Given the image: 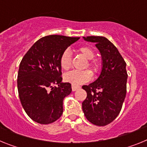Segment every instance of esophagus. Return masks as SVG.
<instances>
[{
  "label": "esophagus",
  "instance_id": "1",
  "mask_svg": "<svg viewBox=\"0 0 147 147\" xmlns=\"http://www.w3.org/2000/svg\"><path fill=\"white\" fill-rule=\"evenodd\" d=\"M71 88H72V90H73V91H76V90H78V89H79V88H80V87L72 85V87H71Z\"/></svg>",
  "mask_w": 147,
  "mask_h": 147
}]
</instances>
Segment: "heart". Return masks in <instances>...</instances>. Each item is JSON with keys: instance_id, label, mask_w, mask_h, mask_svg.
<instances>
[{"instance_id": "obj_1", "label": "heart", "mask_w": 147, "mask_h": 147, "mask_svg": "<svg viewBox=\"0 0 147 147\" xmlns=\"http://www.w3.org/2000/svg\"><path fill=\"white\" fill-rule=\"evenodd\" d=\"M79 52L86 58L89 59L85 67H89L93 71V74H96L101 68V65L96 59H94L95 53L94 51L88 45H83L79 48ZM59 64L63 70H68L71 66V52L68 49L65 50L61 54L59 59ZM92 78V73L89 70L84 71H72L65 74L64 76L65 81L72 84L73 85H80L84 83L88 82Z\"/></svg>"}]
</instances>
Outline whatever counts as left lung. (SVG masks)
Masks as SVG:
<instances>
[{"label": "left lung", "instance_id": "left-lung-1", "mask_svg": "<svg viewBox=\"0 0 147 147\" xmlns=\"http://www.w3.org/2000/svg\"><path fill=\"white\" fill-rule=\"evenodd\" d=\"M83 38L96 43L102 59V71L98 79L82 86L87 92L82 102L83 112L92 124L107 125L117 117L125 98L127 64L117 48L106 37L89 36Z\"/></svg>", "mask_w": 147, "mask_h": 147}]
</instances>
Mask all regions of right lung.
Instances as JSON below:
<instances>
[{"mask_svg":"<svg viewBox=\"0 0 147 147\" xmlns=\"http://www.w3.org/2000/svg\"><path fill=\"white\" fill-rule=\"evenodd\" d=\"M80 37L49 35L40 38L20 62L18 90L27 115L35 122L48 124L63 113V99L71 93V85L62 82L61 54Z\"/></svg>","mask_w":147,"mask_h":147,"instance_id":"right-lung-1","label":"right lung"}]
</instances>
